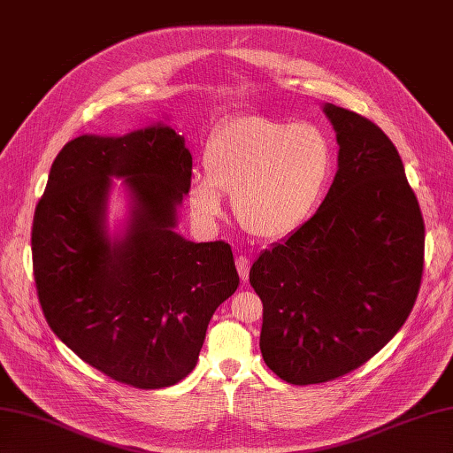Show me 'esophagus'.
I'll list each match as a JSON object with an SVG mask.
<instances>
[{"label": "esophagus", "mask_w": 453, "mask_h": 453, "mask_svg": "<svg viewBox=\"0 0 453 453\" xmlns=\"http://www.w3.org/2000/svg\"><path fill=\"white\" fill-rule=\"evenodd\" d=\"M235 266H237V272H239V278L247 281L249 280V268H250V258L245 257V255H239L235 258Z\"/></svg>", "instance_id": "esophagus-1"}]
</instances>
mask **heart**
Masks as SVG:
<instances>
[{"label":"heart","instance_id":"1","mask_svg":"<svg viewBox=\"0 0 453 453\" xmlns=\"http://www.w3.org/2000/svg\"><path fill=\"white\" fill-rule=\"evenodd\" d=\"M204 177L188 188L196 219L222 216V196L234 195V214L249 235L281 239L299 229L319 208L335 170V150L324 129L241 115L210 134Z\"/></svg>","mask_w":453,"mask_h":453}]
</instances>
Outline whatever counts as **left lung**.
Wrapping results in <instances>:
<instances>
[{
    "instance_id": "left-lung-1",
    "label": "left lung",
    "mask_w": 453,
    "mask_h": 453,
    "mask_svg": "<svg viewBox=\"0 0 453 453\" xmlns=\"http://www.w3.org/2000/svg\"><path fill=\"white\" fill-rule=\"evenodd\" d=\"M338 173L317 214L255 260L260 351L296 386L359 369L413 311L425 222L394 142L371 119L326 104Z\"/></svg>"
}]
</instances>
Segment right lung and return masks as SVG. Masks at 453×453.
<instances>
[{
	"instance_id": "add662e5",
	"label": "right lung",
	"mask_w": 453,
	"mask_h": 453,
	"mask_svg": "<svg viewBox=\"0 0 453 453\" xmlns=\"http://www.w3.org/2000/svg\"><path fill=\"white\" fill-rule=\"evenodd\" d=\"M193 157L164 125L125 136L82 134L51 164L33 219V272L46 322L84 363L141 390L195 369L214 311L239 276L226 241L177 235L175 208L191 188ZM110 176L135 196L121 242L103 231Z\"/></svg>"
}]
</instances>
